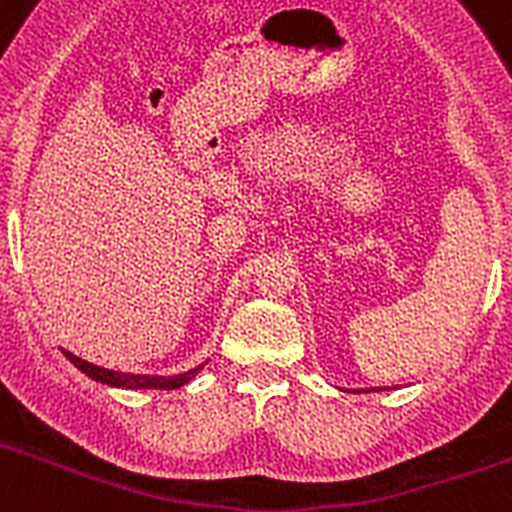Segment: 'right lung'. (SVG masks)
Returning <instances> with one entry per match:
<instances>
[{
    "label": "right lung",
    "instance_id": "add662e5",
    "mask_svg": "<svg viewBox=\"0 0 512 512\" xmlns=\"http://www.w3.org/2000/svg\"><path fill=\"white\" fill-rule=\"evenodd\" d=\"M66 359L81 369V372L87 374V377L97 379L102 384H110V387H125V390H176V387H182L187 384L194 374L200 372L202 366L192 369V372L176 374V377H148V374H122V372H110V369H102L97 364H89V361L79 359V356L69 354V351H63Z\"/></svg>",
    "mask_w": 512,
    "mask_h": 512
}]
</instances>
